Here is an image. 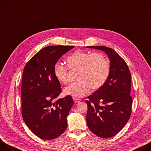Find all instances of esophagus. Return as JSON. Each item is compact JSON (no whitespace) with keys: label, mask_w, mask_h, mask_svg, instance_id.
<instances>
[{"label":"esophagus","mask_w":151,"mask_h":151,"mask_svg":"<svg viewBox=\"0 0 151 151\" xmlns=\"http://www.w3.org/2000/svg\"><path fill=\"white\" fill-rule=\"evenodd\" d=\"M73 99H74L75 103H79L80 101V99L77 98H73Z\"/></svg>","instance_id":"34e87169"}]
</instances>
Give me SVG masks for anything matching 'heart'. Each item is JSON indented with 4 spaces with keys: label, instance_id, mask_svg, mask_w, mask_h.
Instances as JSON below:
<instances>
[{
    "label": "heart",
    "instance_id": "1",
    "mask_svg": "<svg viewBox=\"0 0 151 151\" xmlns=\"http://www.w3.org/2000/svg\"><path fill=\"white\" fill-rule=\"evenodd\" d=\"M67 66L56 63L54 66L56 78L62 84L68 81V68L78 70L77 80L66 87L65 95L73 98H81L86 95L91 89L101 88L109 78L110 67L106 56L98 52L90 53L77 50L66 58Z\"/></svg>",
    "mask_w": 151,
    "mask_h": 151
}]
</instances>
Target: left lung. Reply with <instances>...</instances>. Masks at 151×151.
I'll list each match as a JSON object with an SVG mask.
<instances>
[{"mask_svg": "<svg viewBox=\"0 0 151 151\" xmlns=\"http://www.w3.org/2000/svg\"><path fill=\"white\" fill-rule=\"evenodd\" d=\"M104 51L110 60V71L104 84L86 100V122L98 137L109 138L125 125L131 114V73L125 61L111 48L88 46Z\"/></svg>", "mask_w": 151, "mask_h": 151, "instance_id": "1", "label": "left lung"}]
</instances>
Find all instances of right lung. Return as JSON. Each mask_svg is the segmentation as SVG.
Listing matches in <instances>:
<instances>
[{
  "label": "right lung",
  "instance_id": "1",
  "mask_svg": "<svg viewBox=\"0 0 151 151\" xmlns=\"http://www.w3.org/2000/svg\"><path fill=\"white\" fill-rule=\"evenodd\" d=\"M73 48L69 45L44 47L27 62L23 70V119L30 131L44 140L58 137L67 127L66 117L74 101L70 95L57 99L62 89L53 69L59 59Z\"/></svg>",
  "mask_w": 151,
  "mask_h": 151
}]
</instances>
